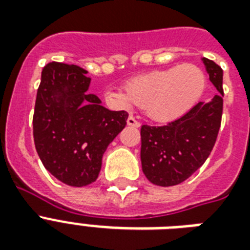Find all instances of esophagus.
I'll list each match as a JSON object with an SVG mask.
<instances>
[{
  "instance_id": "obj_1",
  "label": "esophagus",
  "mask_w": 250,
  "mask_h": 250,
  "mask_svg": "<svg viewBox=\"0 0 250 250\" xmlns=\"http://www.w3.org/2000/svg\"><path fill=\"white\" fill-rule=\"evenodd\" d=\"M127 125H132V127H140V122L136 121L132 115H129L128 119H127Z\"/></svg>"
}]
</instances>
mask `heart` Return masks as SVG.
Returning <instances> with one entry per match:
<instances>
[{
  "label": "heart",
  "mask_w": 250,
  "mask_h": 250,
  "mask_svg": "<svg viewBox=\"0 0 250 250\" xmlns=\"http://www.w3.org/2000/svg\"><path fill=\"white\" fill-rule=\"evenodd\" d=\"M205 85L201 68L186 63L133 78L127 89H109L106 94L121 107L128 109L137 104L153 121L170 122L196 105Z\"/></svg>",
  "instance_id": "heart-1"
}]
</instances>
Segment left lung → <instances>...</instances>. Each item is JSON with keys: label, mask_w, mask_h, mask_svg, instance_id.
I'll return each mask as SVG.
<instances>
[{"label": "left lung", "mask_w": 250, "mask_h": 250, "mask_svg": "<svg viewBox=\"0 0 250 250\" xmlns=\"http://www.w3.org/2000/svg\"><path fill=\"white\" fill-rule=\"evenodd\" d=\"M202 62L219 93L167 125H141L143 172L156 186L171 187L187 180L208 160L217 141L223 111V70L208 58Z\"/></svg>", "instance_id": "1"}]
</instances>
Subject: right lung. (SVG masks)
Here are the masks:
<instances>
[{
	"instance_id": "obj_1",
	"label": "right lung",
	"mask_w": 250,
	"mask_h": 250,
	"mask_svg": "<svg viewBox=\"0 0 250 250\" xmlns=\"http://www.w3.org/2000/svg\"><path fill=\"white\" fill-rule=\"evenodd\" d=\"M90 78L75 64L50 62L42 68L33 114V141L44 167L60 182H96L102 156L127 125L128 113L111 111L88 93Z\"/></svg>"
}]
</instances>
